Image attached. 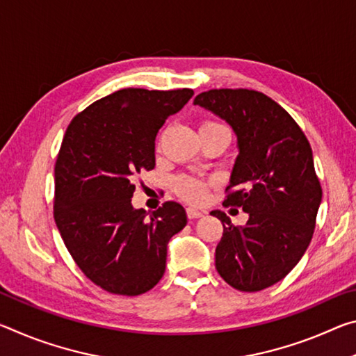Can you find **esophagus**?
I'll return each instance as SVG.
<instances>
[{
	"instance_id": "esophagus-1",
	"label": "esophagus",
	"mask_w": 356,
	"mask_h": 356,
	"mask_svg": "<svg viewBox=\"0 0 356 356\" xmlns=\"http://www.w3.org/2000/svg\"><path fill=\"white\" fill-rule=\"evenodd\" d=\"M186 216H188L190 220H196V218H201V216H204V212H201V210H197V209L188 207L186 209Z\"/></svg>"
}]
</instances>
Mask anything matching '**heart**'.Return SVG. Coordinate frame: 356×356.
Returning a JSON list of instances; mask_svg holds the SVG:
<instances>
[{
	"label": "heart",
	"mask_w": 356,
	"mask_h": 356,
	"mask_svg": "<svg viewBox=\"0 0 356 356\" xmlns=\"http://www.w3.org/2000/svg\"><path fill=\"white\" fill-rule=\"evenodd\" d=\"M221 127H225V125L216 124V122H204L201 125V129H221ZM176 190L179 195L186 201L202 202L207 197L209 185L206 180H202V179L182 176L176 180Z\"/></svg>",
	"instance_id": "obj_1"
}]
</instances>
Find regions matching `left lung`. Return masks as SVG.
Returning a JSON list of instances; mask_svg holds the SVG:
<instances>
[{
    "mask_svg": "<svg viewBox=\"0 0 356 356\" xmlns=\"http://www.w3.org/2000/svg\"><path fill=\"white\" fill-rule=\"evenodd\" d=\"M193 104L236 134L238 155L225 206L242 207L250 216L234 226L221 210L210 212L225 227L215 267L237 291H262L298 264L314 234L322 188L311 146L291 114L262 92L212 89Z\"/></svg>",
    "mask_w": 356,
    "mask_h": 356,
    "instance_id": "1",
    "label": "left lung"
}]
</instances>
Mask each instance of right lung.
I'll return each mask as SVG.
<instances>
[{"label":"right lung","mask_w":356,"mask_h":356,"mask_svg":"<svg viewBox=\"0 0 356 356\" xmlns=\"http://www.w3.org/2000/svg\"><path fill=\"white\" fill-rule=\"evenodd\" d=\"M191 97V89H120L65 130L55 166V221L81 272L108 292L150 291L165 273L168 242L186 225L179 202L149 215L131 197L138 174L154 170L161 125Z\"/></svg>","instance_id":"obj_1"}]
</instances>
